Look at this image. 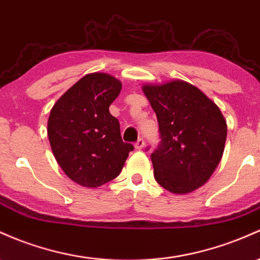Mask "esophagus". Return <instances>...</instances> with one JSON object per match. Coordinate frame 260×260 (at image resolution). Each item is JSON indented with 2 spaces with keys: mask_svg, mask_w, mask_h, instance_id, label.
I'll return each instance as SVG.
<instances>
[{
  "mask_svg": "<svg viewBox=\"0 0 260 260\" xmlns=\"http://www.w3.org/2000/svg\"><path fill=\"white\" fill-rule=\"evenodd\" d=\"M144 144H145L144 139H143V138H139L138 141H137V143L135 144L136 149H137V150H141V149H143V148H144Z\"/></svg>",
  "mask_w": 260,
  "mask_h": 260,
  "instance_id": "1",
  "label": "esophagus"
}]
</instances>
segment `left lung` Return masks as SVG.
<instances>
[{
    "label": "left lung",
    "instance_id": "8db88e82",
    "mask_svg": "<svg viewBox=\"0 0 260 260\" xmlns=\"http://www.w3.org/2000/svg\"><path fill=\"white\" fill-rule=\"evenodd\" d=\"M158 118L160 145L152 154L154 178L173 193L209 181L223 155L227 123L200 88L182 80L142 86Z\"/></svg>",
    "mask_w": 260,
    "mask_h": 260
}]
</instances>
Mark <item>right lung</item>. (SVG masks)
I'll return each instance as SVG.
<instances>
[{
  "mask_svg": "<svg viewBox=\"0 0 260 260\" xmlns=\"http://www.w3.org/2000/svg\"><path fill=\"white\" fill-rule=\"evenodd\" d=\"M121 88L110 74L91 73L51 108L47 129L51 152L68 178L81 186L95 189L113 180L133 150L108 110Z\"/></svg>",
  "mask_w": 260,
  "mask_h": 260,
  "instance_id": "obj_1",
  "label": "right lung"
}]
</instances>
